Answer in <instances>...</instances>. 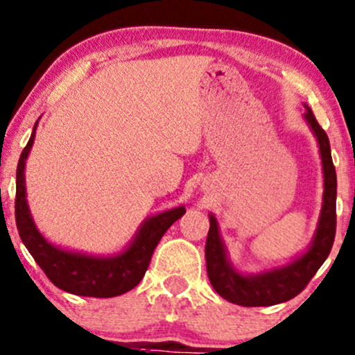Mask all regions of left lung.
I'll return each instance as SVG.
<instances>
[{
    "label": "left lung",
    "instance_id": "left-lung-1",
    "mask_svg": "<svg viewBox=\"0 0 355 355\" xmlns=\"http://www.w3.org/2000/svg\"><path fill=\"white\" fill-rule=\"evenodd\" d=\"M306 112L303 119L317 138L318 151L322 158L323 171V197L318 216L317 229L310 246L282 266L261 272H243L236 270L222 241L219 222L214 214H209L210 227L205 243V263L207 275L214 290L227 302L243 306H270L295 298L303 290L323 261L329 258L336 237V200H337V175L330 153L329 136L315 119L311 109L305 104Z\"/></svg>",
    "mask_w": 355,
    "mask_h": 355
}]
</instances>
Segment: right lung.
Masks as SVG:
<instances>
[{
  "label": "right lung",
  "mask_w": 355,
  "mask_h": 355,
  "mask_svg": "<svg viewBox=\"0 0 355 355\" xmlns=\"http://www.w3.org/2000/svg\"><path fill=\"white\" fill-rule=\"evenodd\" d=\"M38 121L35 123L25 150L21 151L17 168L15 217L23 244L49 276L50 282L67 293L79 297L111 298L133 290L145 276L162 236L185 214V205H178L148 217L138 227L131 243L114 254L96 256L55 246L38 231L26 202L25 165L33 146Z\"/></svg>",
  "instance_id": "obj_1"
}]
</instances>
